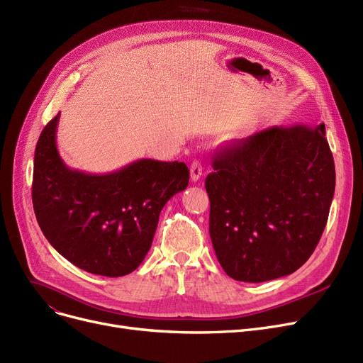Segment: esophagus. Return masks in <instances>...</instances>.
Segmentation results:
<instances>
[{"label":"esophagus","instance_id":"1","mask_svg":"<svg viewBox=\"0 0 363 363\" xmlns=\"http://www.w3.org/2000/svg\"><path fill=\"white\" fill-rule=\"evenodd\" d=\"M189 174H191V181L193 182H197L201 178V175H203V166H201V163L199 160H194L191 163V167H189Z\"/></svg>","mask_w":363,"mask_h":363}]
</instances>
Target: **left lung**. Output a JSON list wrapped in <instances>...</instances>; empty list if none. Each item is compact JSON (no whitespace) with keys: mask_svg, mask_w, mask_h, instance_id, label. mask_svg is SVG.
<instances>
[{"mask_svg":"<svg viewBox=\"0 0 363 363\" xmlns=\"http://www.w3.org/2000/svg\"><path fill=\"white\" fill-rule=\"evenodd\" d=\"M212 166L208 233L226 275L264 282L306 263L335 189L325 125L263 129L216 152Z\"/></svg>","mask_w":363,"mask_h":363,"instance_id":"left-lung-1","label":"left lung"}]
</instances>
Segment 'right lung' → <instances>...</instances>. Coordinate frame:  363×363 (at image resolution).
Listing matches in <instances>:
<instances>
[{
    "label": "right lung",
    "mask_w": 363,
    "mask_h": 363,
    "mask_svg": "<svg viewBox=\"0 0 363 363\" xmlns=\"http://www.w3.org/2000/svg\"><path fill=\"white\" fill-rule=\"evenodd\" d=\"M60 113L35 148L32 201L48 242L78 268L103 277L135 271L163 206L188 186L182 162L141 159L104 175L67 167L55 144Z\"/></svg>",
    "instance_id": "obj_1"
}]
</instances>
